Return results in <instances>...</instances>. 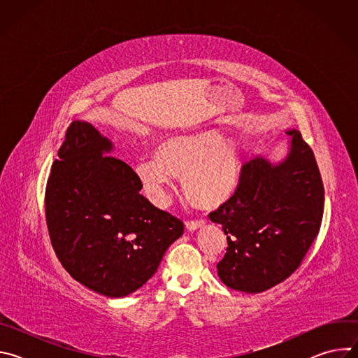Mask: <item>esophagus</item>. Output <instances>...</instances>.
<instances>
[{"mask_svg":"<svg viewBox=\"0 0 358 358\" xmlns=\"http://www.w3.org/2000/svg\"><path fill=\"white\" fill-rule=\"evenodd\" d=\"M203 225H206V222H203L202 220H199V221H187L185 222V228L188 231H196V229L202 228Z\"/></svg>","mask_w":358,"mask_h":358,"instance_id":"34e87169","label":"esophagus"}]
</instances>
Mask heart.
<instances>
[{
	"label": "heart",
	"instance_id": "1",
	"mask_svg": "<svg viewBox=\"0 0 358 358\" xmlns=\"http://www.w3.org/2000/svg\"><path fill=\"white\" fill-rule=\"evenodd\" d=\"M242 167L241 148L215 133L170 136L155 147V157L134 166L145 195L164 206L173 177L182 178L188 199L199 208H213L234 191Z\"/></svg>",
	"mask_w": 358,
	"mask_h": 358
}]
</instances>
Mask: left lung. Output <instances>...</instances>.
Returning a JSON list of instances; mask_svg holds the SVG:
<instances>
[{
    "instance_id": "left-lung-1",
    "label": "left lung",
    "mask_w": 358,
    "mask_h": 358,
    "mask_svg": "<svg viewBox=\"0 0 358 358\" xmlns=\"http://www.w3.org/2000/svg\"><path fill=\"white\" fill-rule=\"evenodd\" d=\"M287 156L243 164L235 192L210 214L228 248L217 265L231 289L261 293L287 279L319 234L324 188L315 155L299 130H286Z\"/></svg>"
}]
</instances>
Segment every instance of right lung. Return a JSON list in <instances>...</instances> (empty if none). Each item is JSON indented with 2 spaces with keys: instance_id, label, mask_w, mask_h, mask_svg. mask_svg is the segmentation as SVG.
I'll return each instance as SVG.
<instances>
[{
  "instance_id": "obj_1",
  "label": "right lung",
  "mask_w": 358,
  "mask_h": 358,
  "mask_svg": "<svg viewBox=\"0 0 358 358\" xmlns=\"http://www.w3.org/2000/svg\"><path fill=\"white\" fill-rule=\"evenodd\" d=\"M112 151L90 123L73 122L48 178L45 215L68 273L99 294L124 297L156 273L184 224L140 194L136 173Z\"/></svg>"
}]
</instances>
